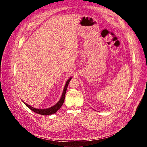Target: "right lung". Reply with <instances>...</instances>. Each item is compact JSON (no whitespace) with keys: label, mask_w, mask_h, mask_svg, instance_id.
<instances>
[{"label":"right lung","mask_w":147,"mask_h":147,"mask_svg":"<svg viewBox=\"0 0 147 147\" xmlns=\"http://www.w3.org/2000/svg\"><path fill=\"white\" fill-rule=\"evenodd\" d=\"M71 78H70L67 81L66 83H65V87L64 88V90H63V94H62V96L61 97V99L59 100V101L57 102V103L53 105V107L50 108H48V109H35L33 107H31L29 105L27 104L25 102L24 103L25 104V105L29 107L31 110H32L33 112L38 113V114H40L42 115H52L53 113H55L57 110H58L63 105L64 102V99H65V92H66V90H67V86L69 85V82L70 81Z\"/></svg>","instance_id":"right-lung-1"}]
</instances>
